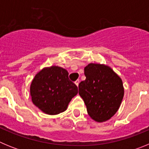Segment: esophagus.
I'll list each match as a JSON object with an SVG mask.
<instances>
[{
    "label": "esophagus",
    "instance_id": "1",
    "mask_svg": "<svg viewBox=\"0 0 149 149\" xmlns=\"http://www.w3.org/2000/svg\"><path fill=\"white\" fill-rule=\"evenodd\" d=\"M79 83H80V81H79V80H77V81H75V82H74V84H75V85L77 86H78V85H79Z\"/></svg>",
    "mask_w": 149,
    "mask_h": 149
}]
</instances>
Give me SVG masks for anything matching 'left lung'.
I'll return each instance as SVG.
<instances>
[{
  "label": "left lung",
  "mask_w": 149,
  "mask_h": 149,
  "mask_svg": "<svg viewBox=\"0 0 149 149\" xmlns=\"http://www.w3.org/2000/svg\"><path fill=\"white\" fill-rule=\"evenodd\" d=\"M86 80L79 84V95L89 116L98 122L109 120L116 114L124 97L122 81L110 66L89 63L84 68Z\"/></svg>",
  "instance_id": "1"
}]
</instances>
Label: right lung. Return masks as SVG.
Masks as SVG:
<instances>
[{
    "instance_id": "right-lung-1",
    "label": "right lung",
    "mask_w": 149,
    "mask_h": 149,
    "mask_svg": "<svg viewBox=\"0 0 149 149\" xmlns=\"http://www.w3.org/2000/svg\"><path fill=\"white\" fill-rule=\"evenodd\" d=\"M77 92V86L68 79V72L56 65L39 71L30 87L33 104L48 115H57L66 110Z\"/></svg>"
}]
</instances>
